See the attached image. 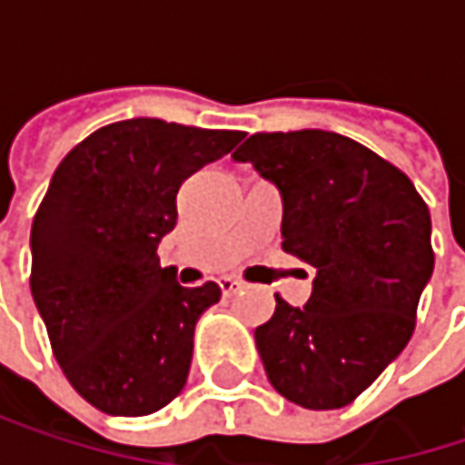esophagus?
I'll use <instances>...</instances> for the list:
<instances>
[{
    "label": "esophagus",
    "instance_id": "34e87169",
    "mask_svg": "<svg viewBox=\"0 0 465 465\" xmlns=\"http://www.w3.org/2000/svg\"><path fill=\"white\" fill-rule=\"evenodd\" d=\"M242 288H244V285H242L239 280H233V277H223V280H221V291H223L226 296H233V293H239Z\"/></svg>",
    "mask_w": 465,
    "mask_h": 465
}]
</instances>
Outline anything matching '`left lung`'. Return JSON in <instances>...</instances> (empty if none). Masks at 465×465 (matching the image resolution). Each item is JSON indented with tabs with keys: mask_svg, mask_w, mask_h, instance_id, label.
<instances>
[{
	"mask_svg": "<svg viewBox=\"0 0 465 465\" xmlns=\"http://www.w3.org/2000/svg\"><path fill=\"white\" fill-rule=\"evenodd\" d=\"M282 196V250L315 266L304 307L277 299L255 347L272 388L304 410H339L407 347L433 274L430 215L393 163L350 137L252 134L233 153Z\"/></svg>",
	"mask_w": 465,
	"mask_h": 465,
	"instance_id": "8db88e82",
	"label": "left lung"
}]
</instances>
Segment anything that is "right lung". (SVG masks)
I'll return each instance as SVG.
<instances>
[{
    "mask_svg": "<svg viewBox=\"0 0 465 465\" xmlns=\"http://www.w3.org/2000/svg\"><path fill=\"white\" fill-rule=\"evenodd\" d=\"M242 132L158 118L110 124L58 163L32 223V296L69 385L96 410L142 418L191 371L193 331L221 288H183L158 263L177 191Z\"/></svg>",
    "mask_w": 465,
    "mask_h": 465,
    "instance_id": "add662e5",
    "label": "right lung"
}]
</instances>
